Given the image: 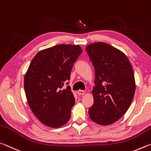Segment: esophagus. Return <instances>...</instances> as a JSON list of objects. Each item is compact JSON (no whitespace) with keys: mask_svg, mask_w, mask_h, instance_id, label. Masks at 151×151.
<instances>
[{"mask_svg":"<svg viewBox=\"0 0 151 151\" xmlns=\"http://www.w3.org/2000/svg\"><path fill=\"white\" fill-rule=\"evenodd\" d=\"M78 93L79 95H80V96H83V95L85 93V91L83 90H79V91H78Z\"/></svg>","mask_w":151,"mask_h":151,"instance_id":"obj_1","label":"esophagus"}]
</instances>
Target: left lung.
Here are the masks:
<instances>
[{"label": "left lung", "instance_id": "8db88e82", "mask_svg": "<svg viewBox=\"0 0 151 151\" xmlns=\"http://www.w3.org/2000/svg\"><path fill=\"white\" fill-rule=\"evenodd\" d=\"M86 50L96 75L89 115L98 125H109L125 114L133 101L136 88L133 67L123 52L105 42L89 44Z\"/></svg>", "mask_w": 151, "mask_h": 151}]
</instances>
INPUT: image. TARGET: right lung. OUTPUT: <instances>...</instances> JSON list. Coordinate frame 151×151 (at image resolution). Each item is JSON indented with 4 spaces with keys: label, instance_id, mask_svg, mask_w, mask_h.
<instances>
[{
    "label": "right lung",
    "instance_id": "obj_1",
    "mask_svg": "<svg viewBox=\"0 0 151 151\" xmlns=\"http://www.w3.org/2000/svg\"><path fill=\"white\" fill-rule=\"evenodd\" d=\"M82 52L78 45L59 44L41 50L32 60L24 86L32 111L44 125L58 128L70 120L75 98L70 86L62 89Z\"/></svg>",
    "mask_w": 151,
    "mask_h": 151
}]
</instances>
